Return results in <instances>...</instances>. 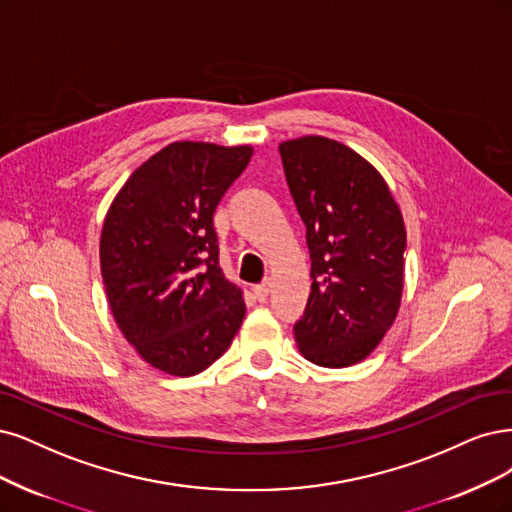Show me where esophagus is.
I'll return each instance as SVG.
<instances>
[{
  "instance_id": "34e87169",
  "label": "esophagus",
  "mask_w": 512,
  "mask_h": 512,
  "mask_svg": "<svg viewBox=\"0 0 512 512\" xmlns=\"http://www.w3.org/2000/svg\"><path fill=\"white\" fill-rule=\"evenodd\" d=\"M269 292H271V281H264V284H260V286H256L254 288V296L258 298L260 303H264L269 298Z\"/></svg>"
}]
</instances>
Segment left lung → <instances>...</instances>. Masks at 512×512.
Listing matches in <instances>:
<instances>
[{
  "label": "left lung",
  "instance_id": "obj_1",
  "mask_svg": "<svg viewBox=\"0 0 512 512\" xmlns=\"http://www.w3.org/2000/svg\"><path fill=\"white\" fill-rule=\"evenodd\" d=\"M279 152L311 256L309 301L294 326L298 351L317 366H354L400 311L402 211L377 167L337 139L303 135Z\"/></svg>",
  "mask_w": 512,
  "mask_h": 512
}]
</instances>
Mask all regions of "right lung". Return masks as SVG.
I'll return each mask as SVG.
<instances>
[{
  "instance_id": "1",
  "label": "right lung",
  "mask_w": 512,
  "mask_h": 512,
  "mask_svg": "<svg viewBox=\"0 0 512 512\" xmlns=\"http://www.w3.org/2000/svg\"><path fill=\"white\" fill-rule=\"evenodd\" d=\"M252 152L173 142L129 175L105 214L99 262L112 315L167 375L201 373L241 328L243 290L220 269L214 211Z\"/></svg>"
}]
</instances>
